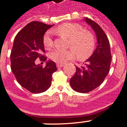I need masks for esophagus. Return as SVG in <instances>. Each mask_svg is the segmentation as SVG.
<instances>
[{
  "mask_svg": "<svg viewBox=\"0 0 127 127\" xmlns=\"http://www.w3.org/2000/svg\"><path fill=\"white\" fill-rule=\"evenodd\" d=\"M64 66V64H60V63H57V67L59 68H61V67Z\"/></svg>",
  "mask_w": 127,
  "mask_h": 127,
  "instance_id": "34e87169",
  "label": "esophagus"
}]
</instances>
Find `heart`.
<instances>
[{"mask_svg":"<svg viewBox=\"0 0 127 127\" xmlns=\"http://www.w3.org/2000/svg\"><path fill=\"white\" fill-rule=\"evenodd\" d=\"M53 32L69 38L68 49H56L49 53L51 60L57 63H64L72 60L76 55L80 60H85L91 55L95 46V39L91 32L83 30L80 25L64 23L55 29ZM43 44L46 49L53 47L52 32L48 31L44 34Z\"/></svg>","mask_w":127,"mask_h":127,"instance_id":"obj_1","label":"heart"}]
</instances>
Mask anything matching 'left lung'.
I'll return each mask as SVG.
<instances>
[{
	"label": "left lung",
	"mask_w": 127,
	"mask_h": 127,
	"mask_svg": "<svg viewBox=\"0 0 127 127\" xmlns=\"http://www.w3.org/2000/svg\"><path fill=\"white\" fill-rule=\"evenodd\" d=\"M83 20L95 32L97 46L83 66H76V73L70 83L75 91L86 93L95 89L104 81L110 71L112 55L108 37L100 27L87 17Z\"/></svg>",
	"instance_id": "8db88e82"
}]
</instances>
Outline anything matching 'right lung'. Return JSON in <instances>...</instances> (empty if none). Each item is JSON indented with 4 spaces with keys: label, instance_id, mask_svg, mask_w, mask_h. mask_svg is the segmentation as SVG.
I'll return each mask as SVG.
<instances>
[{
    "label": "right lung",
    "instance_id": "1",
    "mask_svg": "<svg viewBox=\"0 0 127 127\" xmlns=\"http://www.w3.org/2000/svg\"><path fill=\"white\" fill-rule=\"evenodd\" d=\"M54 25L38 21L29 23L17 33L10 55L11 68L17 82L32 93H40L51 86L52 74L57 70L55 63L46 61V66L36 64L35 61L47 59L43 37L47 29Z\"/></svg>",
    "mask_w": 127,
    "mask_h": 127
}]
</instances>
